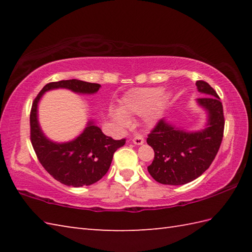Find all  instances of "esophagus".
Masks as SVG:
<instances>
[{
  "instance_id": "1",
  "label": "esophagus",
  "mask_w": 252,
  "mask_h": 252,
  "mask_svg": "<svg viewBox=\"0 0 252 252\" xmlns=\"http://www.w3.org/2000/svg\"><path fill=\"white\" fill-rule=\"evenodd\" d=\"M144 142H145V140H144V137L142 135H137L133 138V143H134L135 145H143Z\"/></svg>"
}]
</instances>
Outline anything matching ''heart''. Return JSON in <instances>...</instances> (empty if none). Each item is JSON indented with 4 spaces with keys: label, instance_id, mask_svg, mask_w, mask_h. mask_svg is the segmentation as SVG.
Wrapping results in <instances>:
<instances>
[{
    "label": "heart",
    "instance_id": "heart-1",
    "mask_svg": "<svg viewBox=\"0 0 252 252\" xmlns=\"http://www.w3.org/2000/svg\"><path fill=\"white\" fill-rule=\"evenodd\" d=\"M170 98V94L160 87L133 89L121 98L119 112L112 111L111 118L121 129L130 126L129 117L144 114L146 122L154 125L161 118Z\"/></svg>",
    "mask_w": 252,
    "mask_h": 252
}]
</instances>
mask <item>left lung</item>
Wrapping results in <instances>:
<instances>
[{"instance_id":"left-lung-1","label":"left lung","mask_w":252,"mask_h":252,"mask_svg":"<svg viewBox=\"0 0 252 252\" xmlns=\"http://www.w3.org/2000/svg\"><path fill=\"white\" fill-rule=\"evenodd\" d=\"M196 87L206 95L196 99L207 115L205 126L189 131L163 118L148 135L147 144L155 158L147 170L158 183L184 185L196 180L210 167L220 148L224 130L220 97L205 81H197Z\"/></svg>"}]
</instances>
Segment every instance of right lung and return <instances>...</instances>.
Listing matches in <instances>:
<instances>
[{
  "label": "right lung",
  "mask_w": 252,
  "mask_h": 252,
  "mask_svg": "<svg viewBox=\"0 0 252 252\" xmlns=\"http://www.w3.org/2000/svg\"><path fill=\"white\" fill-rule=\"evenodd\" d=\"M65 89L79 95L97 93L100 84L81 80H63L46 84L32 104L30 114L31 143L41 164L55 180L67 186L94 184L108 171L114 153L126 144L106 136L94 119H89L84 130L73 140L54 142L42 131L37 107L43 95L52 90Z\"/></svg>",
  "instance_id": "right-lung-1"
}]
</instances>
